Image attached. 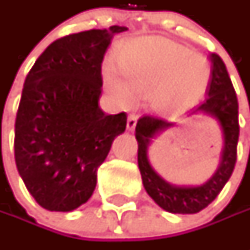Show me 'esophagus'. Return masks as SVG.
Returning <instances> with one entry per match:
<instances>
[{
    "label": "esophagus",
    "instance_id": "1",
    "mask_svg": "<svg viewBox=\"0 0 250 250\" xmlns=\"http://www.w3.org/2000/svg\"><path fill=\"white\" fill-rule=\"evenodd\" d=\"M136 122H138V117L136 115H129L128 117V121H126V128L129 130L135 129V126H136Z\"/></svg>",
    "mask_w": 250,
    "mask_h": 250
}]
</instances>
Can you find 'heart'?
<instances>
[{
    "mask_svg": "<svg viewBox=\"0 0 250 250\" xmlns=\"http://www.w3.org/2000/svg\"><path fill=\"white\" fill-rule=\"evenodd\" d=\"M120 75L107 63L104 83L121 104L146 94L159 111L192 107L206 93L210 65L200 54L166 37H143L126 43L117 57Z\"/></svg>",
    "mask_w": 250,
    "mask_h": 250,
    "instance_id": "obj_1",
    "label": "heart"
}]
</instances>
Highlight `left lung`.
Here are the masks:
<instances>
[{"instance_id": "8db88e82", "label": "left lung", "mask_w": 250, "mask_h": 250, "mask_svg": "<svg viewBox=\"0 0 250 250\" xmlns=\"http://www.w3.org/2000/svg\"><path fill=\"white\" fill-rule=\"evenodd\" d=\"M208 58L211 61V75L207 86L206 99L202 104L189 111V115H210L218 121L223 129L224 147L221 151L220 164L213 177H210L200 187L171 185L151 168L147 149L151 139H154L163 130L174 126V122L159 117L145 115L139 118L135 129V136L138 140V166L143 187L161 208L175 214H195L208 206L232 175L236 163V146L239 138L236 93L227 72L226 63L223 62L220 55L211 53Z\"/></svg>"}]
</instances>
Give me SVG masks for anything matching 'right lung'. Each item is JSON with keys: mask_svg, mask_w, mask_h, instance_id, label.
I'll list each match as a JSON object with an SVG mask.
<instances>
[{"mask_svg": "<svg viewBox=\"0 0 250 250\" xmlns=\"http://www.w3.org/2000/svg\"><path fill=\"white\" fill-rule=\"evenodd\" d=\"M125 26L91 29L51 43L27 73L15 121V161L34 200L50 211L86 203L97 169L126 114L99 107L101 63L114 34Z\"/></svg>", "mask_w": 250, "mask_h": 250, "instance_id": "obj_1", "label": "right lung"}]
</instances>
